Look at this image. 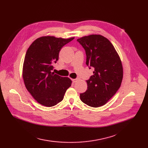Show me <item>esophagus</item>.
Returning a JSON list of instances; mask_svg holds the SVG:
<instances>
[{
    "mask_svg": "<svg viewBox=\"0 0 148 148\" xmlns=\"http://www.w3.org/2000/svg\"><path fill=\"white\" fill-rule=\"evenodd\" d=\"M77 80V79H72V81L73 83H75Z\"/></svg>",
    "mask_w": 148,
    "mask_h": 148,
    "instance_id": "esophagus-1",
    "label": "esophagus"
}]
</instances>
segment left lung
I'll return each mask as SVG.
<instances>
[{"mask_svg":"<svg viewBox=\"0 0 148 148\" xmlns=\"http://www.w3.org/2000/svg\"><path fill=\"white\" fill-rule=\"evenodd\" d=\"M86 52V64L94 68L86 80L87 90L80 94L83 103L92 107L107 103L118 90L123 78L119 56L110 41L99 35L84 36L77 40Z\"/></svg>","mask_w":148,"mask_h":148,"instance_id":"8db88e82","label":"left lung"}]
</instances>
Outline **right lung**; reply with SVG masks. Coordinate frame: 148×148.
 <instances>
[{
  "label": "right lung",
  "instance_id": "1",
  "mask_svg": "<svg viewBox=\"0 0 148 148\" xmlns=\"http://www.w3.org/2000/svg\"><path fill=\"white\" fill-rule=\"evenodd\" d=\"M74 39L42 36L34 41L26 51L23 68L25 86L37 102L44 106L60 103L71 86L72 82L69 78L51 71L61 49Z\"/></svg>",
  "mask_w": 148,
  "mask_h": 148
}]
</instances>
